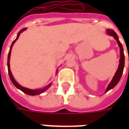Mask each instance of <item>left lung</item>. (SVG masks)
Returning <instances> with one entry per match:
<instances>
[{
	"instance_id": "left-lung-1",
	"label": "left lung",
	"mask_w": 129,
	"mask_h": 129,
	"mask_svg": "<svg viewBox=\"0 0 129 129\" xmlns=\"http://www.w3.org/2000/svg\"><path fill=\"white\" fill-rule=\"evenodd\" d=\"M107 33L108 35H112L114 37V38L116 39L117 42H118V46L120 47V63H119V66H118V68L116 71V74L114 75V76L113 77V79L111 81V82L109 84L108 86L106 88V92H107L108 90H111L112 88H113L114 87L116 86V85L119 82V80L121 78V76H122V72H123V70H124V51H123V47H122V45L121 44V43L119 41L118 39V37L117 34H116L114 31H113L112 29H107Z\"/></svg>"
}]
</instances>
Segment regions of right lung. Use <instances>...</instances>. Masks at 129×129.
Masks as SVG:
<instances>
[{"label": "right lung", "instance_id": "obj_1", "mask_svg": "<svg viewBox=\"0 0 129 129\" xmlns=\"http://www.w3.org/2000/svg\"><path fill=\"white\" fill-rule=\"evenodd\" d=\"M25 29H26V28H24V29H22L21 31H19V33H18V34H17V38H16V39H15L14 41H13V43H12L11 47H10V50H9V55H8V61H7V66H8V72H9V77H10V79H11V82H13V84L15 85V86H16V87H17L18 89L21 90L22 92H23L24 93H25V94H28V95H31V96H35V95H38V94H41V93H43V92H45V90H47V89H48V88L50 87V86L51 84L47 85V86H45L44 88L41 89V90H30V89H29V88H25V87L21 86V85H19V84H18V83H17L16 81H15V79H14V78H13V75H12V74H11V70H10V63H9V61H10V57H11V49H12V47H13V44L15 43V41H17V39L19 38L20 33H21V32H23V31H25Z\"/></svg>", "mask_w": 129, "mask_h": 129}]
</instances>
